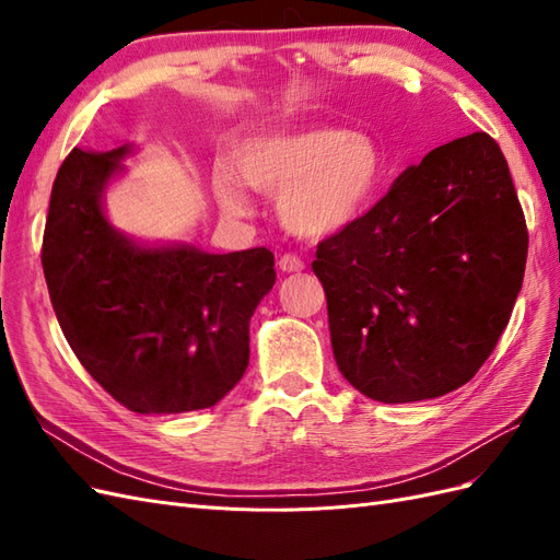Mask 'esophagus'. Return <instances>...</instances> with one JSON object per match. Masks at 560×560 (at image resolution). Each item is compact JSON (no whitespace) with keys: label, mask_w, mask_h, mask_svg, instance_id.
<instances>
[{"label":"esophagus","mask_w":560,"mask_h":560,"mask_svg":"<svg viewBox=\"0 0 560 560\" xmlns=\"http://www.w3.org/2000/svg\"><path fill=\"white\" fill-rule=\"evenodd\" d=\"M278 266H280L282 273H301V270L306 268V264H303L301 257H296V254H282Z\"/></svg>","instance_id":"34e87169"}]
</instances>
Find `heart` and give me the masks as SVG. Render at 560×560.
Returning <instances> with one entry per match:
<instances>
[{
  "label": "heart",
  "instance_id": "1",
  "mask_svg": "<svg viewBox=\"0 0 560 560\" xmlns=\"http://www.w3.org/2000/svg\"><path fill=\"white\" fill-rule=\"evenodd\" d=\"M235 175L264 194H278L280 222L308 241H325L360 222L383 177V156L362 132L292 128L254 135L235 151ZM229 217H245L249 200L229 175L212 179Z\"/></svg>",
  "mask_w": 560,
  "mask_h": 560
}]
</instances>
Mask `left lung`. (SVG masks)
I'll use <instances>...</instances> for the list:
<instances>
[{
	"label": "left lung",
	"instance_id": "1",
	"mask_svg": "<svg viewBox=\"0 0 560 560\" xmlns=\"http://www.w3.org/2000/svg\"><path fill=\"white\" fill-rule=\"evenodd\" d=\"M315 254L343 378L369 399L406 404L453 393L493 352L528 231L498 142L471 132L406 167Z\"/></svg>",
	"mask_w": 560,
	"mask_h": 560
}]
</instances>
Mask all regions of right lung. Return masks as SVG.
<instances>
[{
  "mask_svg": "<svg viewBox=\"0 0 560 560\" xmlns=\"http://www.w3.org/2000/svg\"><path fill=\"white\" fill-rule=\"evenodd\" d=\"M132 144L72 149L50 191L42 266L83 369L135 413L214 406L245 374L249 317L276 284L266 247L210 254L112 226L105 191Z\"/></svg>",
  "mask_w": 560,
  "mask_h": 560,
  "instance_id": "1",
  "label": "right lung"
}]
</instances>
